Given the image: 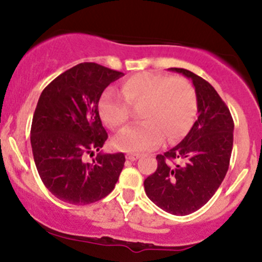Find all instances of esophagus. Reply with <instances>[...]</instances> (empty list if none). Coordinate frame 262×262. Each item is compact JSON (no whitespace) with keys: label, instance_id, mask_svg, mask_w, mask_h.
I'll list each match as a JSON object with an SVG mask.
<instances>
[{"label":"esophagus","instance_id":"esophagus-1","mask_svg":"<svg viewBox=\"0 0 262 262\" xmlns=\"http://www.w3.org/2000/svg\"><path fill=\"white\" fill-rule=\"evenodd\" d=\"M125 158H127L128 160L134 161V160H137V159H139L140 155L139 154H127V156H125Z\"/></svg>","mask_w":262,"mask_h":262}]
</instances>
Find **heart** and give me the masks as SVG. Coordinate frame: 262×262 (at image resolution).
<instances>
[{"label":"heart","mask_w":262,"mask_h":262,"mask_svg":"<svg viewBox=\"0 0 262 262\" xmlns=\"http://www.w3.org/2000/svg\"><path fill=\"white\" fill-rule=\"evenodd\" d=\"M122 93L107 87L98 100V112L108 127L118 129L130 118V104H141L140 117L145 121L114 138L116 148L124 151L150 150L165 137L169 143H175L188 133L196 119V90L183 77L138 73L123 82Z\"/></svg>","instance_id":"obj_1"}]
</instances>
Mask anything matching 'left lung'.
Segmentation results:
<instances>
[{
    "mask_svg": "<svg viewBox=\"0 0 262 262\" xmlns=\"http://www.w3.org/2000/svg\"><path fill=\"white\" fill-rule=\"evenodd\" d=\"M170 70L192 80L198 118L181 143L156 156L158 169L146 177L144 188L165 212L187 215L208 202L227 175L234 122L229 108L208 81L186 69Z\"/></svg>",
    "mask_w": 262,
    "mask_h": 262,
    "instance_id": "obj_1",
    "label": "left lung"
}]
</instances>
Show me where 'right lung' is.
Returning a JSON list of instances; mask_svg holds the SVG:
<instances>
[{
    "label": "right lung",
    "instance_id": "obj_1",
    "mask_svg": "<svg viewBox=\"0 0 262 262\" xmlns=\"http://www.w3.org/2000/svg\"><path fill=\"white\" fill-rule=\"evenodd\" d=\"M121 76L96 62H81L54 79L39 97L31 128L33 156L45 187L64 202H97L118 181L125 156L100 151L108 134L98 100ZM95 151L98 156L89 162Z\"/></svg>",
    "mask_w": 262,
    "mask_h": 262
}]
</instances>
